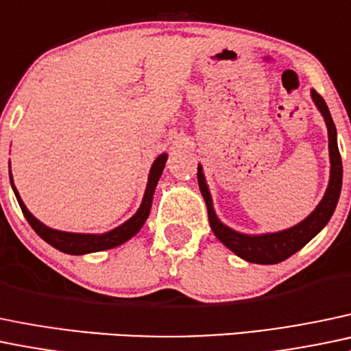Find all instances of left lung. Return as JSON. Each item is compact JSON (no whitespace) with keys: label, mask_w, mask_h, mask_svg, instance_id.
<instances>
[{"label":"left lung","mask_w":351,"mask_h":351,"mask_svg":"<svg viewBox=\"0 0 351 351\" xmlns=\"http://www.w3.org/2000/svg\"><path fill=\"white\" fill-rule=\"evenodd\" d=\"M311 97L315 101L316 108L319 109L322 116L324 117V123L328 128V147H330V183H328L326 193H324L323 200L319 202L318 206L306 217L302 222L294 227L286 228L281 232H272V234L263 235H247L241 232L234 230V228L227 227L222 223L217 217L215 210H213L212 197H210L208 186H206L204 168L198 165V186H200L202 195L208 210V222L212 227L213 234L223 243L227 249H230L235 256L242 257L247 263L254 264H278L286 261L298 250L302 249L315 235H318L323 230L324 225L330 222L331 215H333L335 208H337L338 198L341 193V180H343V166L341 156L338 151L337 143V128H335L333 119H331L330 109H328L326 102L318 92L313 88Z\"/></svg>","instance_id":"left-lung-1"}]
</instances>
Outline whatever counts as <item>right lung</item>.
Masks as SVG:
<instances>
[{
	"mask_svg": "<svg viewBox=\"0 0 351 351\" xmlns=\"http://www.w3.org/2000/svg\"><path fill=\"white\" fill-rule=\"evenodd\" d=\"M166 160H168V154L166 153L160 154V156L154 160L153 166H151L149 176H147L145 197H143V202L141 205H139L138 212H136L131 219L126 220L123 225L106 232V234H73V232H62V230H55V228L47 227V225H43L38 219H35V217L29 213L27 206H25L23 200H21L20 193H18L16 186H14L13 183L11 171H10V182H11V188H13L14 191V197H16L18 204H20L21 212H23L25 219L28 220V223L32 225L33 230H35L43 241L49 242L51 247L58 249L60 252L72 254V256H84V254L101 252V250H108V249H112V247L121 245V243L128 242L129 239L134 237V235L141 230V227L146 222L147 215H149L154 190H156L158 180H160L161 173H163L165 169Z\"/></svg>",
	"mask_w": 351,
	"mask_h": 351,
	"instance_id": "right-lung-1",
	"label": "right lung"
}]
</instances>
